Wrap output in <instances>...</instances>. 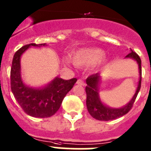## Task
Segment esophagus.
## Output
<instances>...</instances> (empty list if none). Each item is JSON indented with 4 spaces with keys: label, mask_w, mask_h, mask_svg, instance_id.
<instances>
[{
    "label": "esophagus",
    "mask_w": 151,
    "mask_h": 151,
    "mask_svg": "<svg viewBox=\"0 0 151 151\" xmlns=\"http://www.w3.org/2000/svg\"><path fill=\"white\" fill-rule=\"evenodd\" d=\"M76 84H77V85H81V86H85V81H83V80H81V79H78Z\"/></svg>",
    "instance_id": "obj_1"
}]
</instances>
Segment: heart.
Wrapping results in <instances>:
<instances>
[{"instance_id": "heart-1", "label": "heart", "mask_w": 151, "mask_h": 151, "mask_svg": "<svg viewBox=\"0 0 151 151\" xmlns=\"http://www.w3.org/2000/svg\"><path fill=\"white\" fill-rule=\"evenodd\" d=\"M104 55V52L99 48H84L74 54L73 60L77 66H91L100 61Z\"/></svg>"}]
</instances>
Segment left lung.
Instances as JSON below:
<instances>
[{
	"mask_svg": "<svg viewBox=\"0 0 151 151\" xmlns=\"http://www.w3.org/2000/svg\"><path fill=\"white\" fill-rule=\"evenodd\" d=\"M126 58H132L137 62L139 65L140 78H139V85L137 87L136 91H135L133 97L124 107L119 108V109H112L102 103L99 96V86L101 78L99 73L93 74L87 78V86L85 88L87 94V108H88V111L90 114L98 121H111V120H114L120 117H122L124 114L129 112L135 103L137 95L140 91L141 84H142V60H141L140 57L132 50H131V52H129L126 56Z\"/></svg>",
	"mask_w": 151,
	"mask_h": 151,
	"instance_id": "obj_1",
	"label": "left lung"
}]
</instances>
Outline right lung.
<instances>
[{
    "instance_id": "obj_1",
    "label": "right lung",
    "mask_w": 151,
    "mask_h": 151,
    "mask_svg": "<svg viewBox=\"0 0 151 151\" xmlns=\"http://www.w3.org/2000/svg\"><path fill=\"white\" fill-rule=\"evenodd\" d=\"M44 46L45 43H30L15 53L10 71L12 92L16 101L28 115L34 117H49L60 109L63 98L73 88L77 79L63 80L56 77L42 88H33L24 84L21 76V56L30 46Z\"/></svg>"
}]
</instances>
